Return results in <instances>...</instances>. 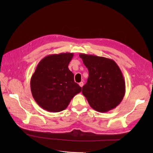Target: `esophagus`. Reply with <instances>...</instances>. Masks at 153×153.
I'll return each mask as SVG.
<instances>
[{
  "instance_id": "1",
  "label": "esophagus",
  "mask_w": 153,
  "mask_h": 153,
  "mask_svg": "<svg viewBox=\"0 0 153 153\" xmlns=\"http://www.w3.org/2000/svg\"><path fill=\"white\" fill-rule=\"evenodd\" d=\"M79 85H80L81 87H82L83 85H84V82H80L79 83Z\"/></svg>"
}]
</instances>
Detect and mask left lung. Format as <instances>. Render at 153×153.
Here are the masks:
<instances>
[{
  "label": "left lung",
  "instance_id": "obj_1",
  "mask_svg": "<svg viewBox=\"0 0 153 153\" xmlns=\"http://www.w3.org/2000/svg\"><path fill=\"white\" fill-rule=\"evenodd\" d=\"M89 71L82 94L94 110L106 112L121 102L126 91L125 81L119 67L114 60L93 55L80 53Z\"/></svg>",
  "mask_w": 153,
  "mask_h": 153
}]
</instances>
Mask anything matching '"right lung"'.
<instances>
[{
    "label": "right lung",
    "instance_id": "add662e5",
    "mask_svg": "<svg viewBox=\"0 0 153 153\" xmlns=\"http://www.w3.org/2000/svg\"><path fill=\"white\" fill-rule=\"evenodd\" d=\"M73 53L49 55L41 59L30 79L32 96L43 109L50 112L65 110L82 87L74 81L68 65Z\"/></svg>",
    "mask_w": 153,
    "mask_h": 153
}]
</instances>
